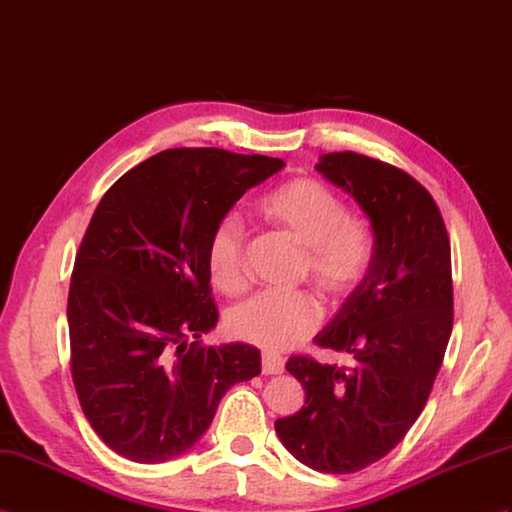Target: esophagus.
Instances as JSON below:
<instances>
[{"label": "esophagus", "instance_id": "esophagus-1", "mask_svg": "<svg viewBox=\"0 0 512 512\" xmlns=\"http://www.w3.org/2000/svg\"><path fill=\"white\" fill-rule=\"evenodd\" d=\"M261 371L266 375H281L285 371V362L279 353L264 351L261 353Z\"/></svg>", "mask_w": 512, "mask_h": 512}]
</instances>
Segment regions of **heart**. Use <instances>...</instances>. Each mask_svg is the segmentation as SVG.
<instances>
[{"label":"heart","instance_id":"obj_1","mask_svg":"<svg viewBox=\"0 0 512 512\" xmlns=\"http://www.w3.org/2000/svg\"><path fill=\"white\" fill-rule=\"evenodd\" d=\"M257 216L303 246V272L329 296H347L373 264V233L347 216L344 202L314 178H294L268 189L255 202ZM207 270L218 290L244 288V229L237 218H222L207 242ZM320 307L307 292H259L229 316L237 338L264 349H290L316 327Z\"/></svg>","mask_w":512,"mask_h":512}]
</instances>
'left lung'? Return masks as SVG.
I'll use <instances>...</instances> for the list:
<instances>
[{"label":"left lung","mask_w":512,"mask_h":512,"mask_svg":"<svg viewBox=\"0 0 512 512\" xmlns=\"http://www.w3.org/2000/svg\"><path fill=\"white\" fill-rule=\"evenodd\" d=\"M316 170L366 213L375 253L316 334L355 366L290 358L285 368L301 382L305 406L275 430L305 467L355 473L401 443L430 397L454 325L451 248L434 198L410 174L358 152L323 154Z\"/></svg>","instance_id":"1"}]
</instances>
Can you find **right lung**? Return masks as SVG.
<instances>
[{"mask_svg": "<svg viewBox=\"0 0 512 512\" xmlns=\"http://www.w3.org/2000/svg\"><path fill=\"white\" fill-rule=\"evenodd\" d=\"M281 159L174 148L128 170L100 200L71 275V377L117 454L157 465L192 449L237 382L261 373L244 342L202 347L218 323L207 242Z\"/></svg>", "mask_w": 512, "mask_h": 512, "instance_id": "add662e5", "label": "right lung"}]
</instances>
